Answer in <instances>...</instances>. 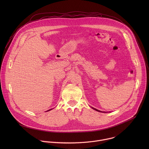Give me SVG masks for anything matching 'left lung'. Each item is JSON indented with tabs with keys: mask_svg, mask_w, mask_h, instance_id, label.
I'll list each match as a JSON object with an SVG mask.
<instances>
[{
	"mask_svg": "<svg viewBox=\"0 0 149 149\" xmlns=\"http://www.w3.org/2000/svg\"><path fill=\"white\" fill-rule=\"evenodd\" d=\"M93 109H94V110H95V111H98V112H101V113H107V112H105V111H100V110H97V109H94V107H91Z\"/></svg>",
	"mask_w": 149,
	"mask_h": 149,
	"instance_id": "obj_1",
	"label": "left lung"
}]
</instances>
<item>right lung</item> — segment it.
Instances as JSON below:
<instances>
[{
	"label": "right lung",
	"instance_id": "obj_1",
	"mask_svg": "<svg viewBox=\"0 0 149 149\" xmlns=\"http://www.w3.org/2000/svg\"><path fill=\"white\" fill-rule=\"evenodd\" d=\"M52 110V109H50V110H48V111H50V110Z\"/></svg>",
	"mask_w": 149,
	"mask_h": 149
}]
</instances>
